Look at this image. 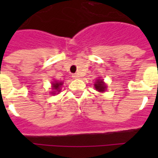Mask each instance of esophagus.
<instances>
[{"mask_svg":"<svg viewBox=\"0 0 158 158\" xmlns=\"http://www.w3.org/2000/svg\"><path fill=\"white\" fill-rule=\"evenodd\" d=\"M72 77H73V79H79V74H74L73 75H72Z\"/></svg>","mask_w":158,"mask_h":158,"instance_id":"obj_1","label":"esophagus"}]
</instances>
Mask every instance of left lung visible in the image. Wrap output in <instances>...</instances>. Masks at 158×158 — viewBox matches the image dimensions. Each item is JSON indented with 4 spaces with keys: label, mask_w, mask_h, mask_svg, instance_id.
Returning a JSON list of instances; mask_svg holds the SVG:
<instances>
[{
    "label": "left lung",
    "mask_w": 158,
    "mask_h": 158,
    "mask_svg": "<svg viewBox=\"0 0 158 158\" xmlns=\"http://www.w3.org/2000/svg\"><path fill=\"white\" fill-rule=\"evenodd\" d=\"M94 87H95L97 91L100 92V93H103L104 91H106V84L103 82V79H97V81L94 84Z\"/></svg>",
    "instance_id": "obj_1"
}]
</instances>
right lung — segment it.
Listing matches in <instances>:
<instances>
[{
    "label": "right lung",
    "instance_id": "1",
    "mask_svg": "<svg viewBox=\"0 0 158 158\" xmlns=\"http://www.w3.org/2000/svg\"><path fill=\"white\" fill-rule=\"evenodd\" d=\"M52 84V89H53V91L52 92V94H56V92H57V93L60 92V87L63 85V82L55 81L53 82Z\"/></svg>",
    "mask_w": 158,
    "mask_h": 158
}]
</instances>
